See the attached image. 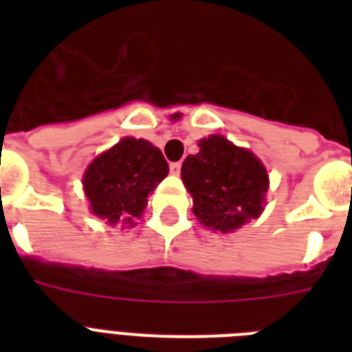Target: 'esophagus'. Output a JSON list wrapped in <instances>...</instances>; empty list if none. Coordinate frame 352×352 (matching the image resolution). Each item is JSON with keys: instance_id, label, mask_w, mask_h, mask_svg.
<instances>
[{"instance_id": "esophagus-1", "label": "esophagus", "mask_w": 352, "mask_h": 352, "mask_svg": "<svg viewBox=\"0 0 352 352\" xmlns=\"http://www.w3.org/2000/svg\"><path fill=\"white\" fill-rule=\"evenodd\" d=\"M181 162H171L170 164V171L173 173V175H179L181 173Z\"/></svg>"}]
</instances>
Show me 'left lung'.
I'll use <instances>...</instances> for the list:
<instances>
[{"label":"left lung","mask_w":352,"mask_h":352,"mask_svg":"<svg viewBox=\"0 0 352 352\" xmlns=\"http://www.w3.org/2000/svg\"><path fill=\"white\" fill-rule=\"evenodd\" d=\"M197 155L182 162V181L193 197V214L212 230L232 232L261 214L268 190L267 170L257 157L212 135Z\"/></svg>","instance_id":"left-lung-1"}]
</instances>
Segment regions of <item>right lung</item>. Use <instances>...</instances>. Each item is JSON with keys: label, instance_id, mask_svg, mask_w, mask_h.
I'll return each instance as SVG.
<instances>
[{"label": "right lung", "instance_id": "1", "mask_svg": "<svg viewBox=\"0 0 352 352\" xmlns=\"http://www.w3.org/2000/svg\"><path fill=\"white\" fill-rule=\"evenodd\" d=\"M168 175V162L159 148L142 138H122L98 155L84 175V190L93 214L109 225H133L148 204V193Z\"/></svg>", "mask_w": 352, "mask_h": 352}]
</instances>
